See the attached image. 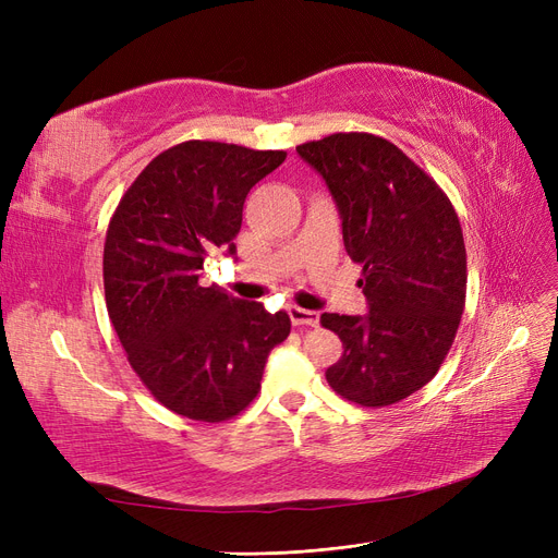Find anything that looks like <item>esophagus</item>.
<instances>
[{"label": "esophagus", "mask_w": 558, "mask_h": 558, "mask_svg": "<svg viewBox=\"0 0 558 558\" xmlns=\"http://www.w3.org/2000/svg\"><path fill=\"white\" fill-rule=\"evenodd\" d=\"M291 316V324L293 326H318V314L312 310H302V307H291L289 310Z\"/></svg>", "instance_id": "34e87169"}]
</instances>
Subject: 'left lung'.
<instances>
[{
    "label": "left lung",
    "mask_w": 558,
    "mask_h": 558,
    "mask_svg": "<svg viewBox=\"0 0 558 558\" xmlns=\"http://www.w3.org/2000/svg\"><path fill=\"white\" fill-rule=\"evenodd\" d=\"M340 207L344 248L363 267L365 316L324 314L342 359L326 379L361 408H388L445 363L465 310V242L451 199L384 137L335 132L298 146Z\"/></svg>",
    "instance_id": "8db88e82"
}]
</instances>
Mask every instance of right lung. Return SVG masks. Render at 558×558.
<instances>
[{
  "instance_id": "1",
  "label": "right lung",
  "mask_w": 558,
  "mask_h": 558,
  "mask_svg": "<svg viewBox=\"0 0 558 558\" xmlns=\"http://www.w3.org/2000/svg\"><path fill=\"white\" fill-rule=\"evenodd\" d=\"M286 150L181 142L118 202L105 240V300L128 363L162 408L205 424L242 414L291 332L286 312L199 286L216 248L234 253L248 191Z\"/></svg>"
}]
</instances>
